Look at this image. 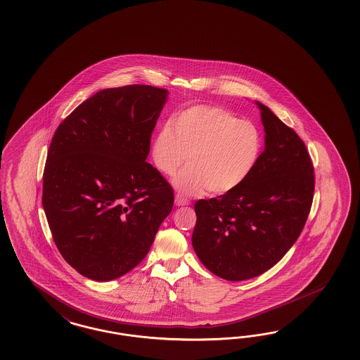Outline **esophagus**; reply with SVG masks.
I'll return each mask as SVG.
<instances>
[{
  "label": "esophagus",
  "instance_id": "obj_1",
  "mask_svg": "<svg viewBox=\"0 0 360 360\" xmlns=\"http://www.w3.org/2000/svg\"><path fill=\"white\" fill-rule=\"evenodd\" d=\"M190 205V200H187L185 196L181 195V194H176L175 195V206H188Z\"/></svg>",
  "mask_w": 360,
  "mask_h": 360
}]
</instances>
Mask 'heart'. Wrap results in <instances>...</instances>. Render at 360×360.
Masks as SVG:
<instances>
[{
  "label": "heart",
  "mask_w": 360,
  "mask_h": 360,
  "mask_svg": "<svg viewBox=\"0 0 360 360\" xmlns=\"http://www.w3.org/2000/svg\"><path fill=\"white\" fill-rule=\"evenodd\" d=\"M262 152V133L253 122L212 105L181 110L152 142L153 164L162 174L174 175L187 158L188 166L173 181L186 196L235 191L251 176Z\"/></svg>",
  "instance_id": "b5f03b06"
}]
</instances>
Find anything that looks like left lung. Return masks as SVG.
Instances as JSON below:
<instances>
[{"label":"left lung","mask_w":360,"mask_h":360,"mask_svg":"<svg viewBox=\"0 0 360 360\" xmlns=\"http://www.w3.org/2000/svg\"><path fill=\"white\" fill-rule=\"evenodd\" d=\"M260 109L265 148L251 176L232 193L195 203L193 247L210 272L243 281L271 269L304 229L314 195L305 143L271 109Z\"/></svg>","instance_id":"8db88e82"}]
</instances>
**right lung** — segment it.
Segmentation results:
<instances>
[{
  "instance_id": "add662e5",
  "label": "right lung",
  "mask_w": 360,
  "mask_h": 360,
  "mask_svg": "<svg viewBox=\"0 0 360 360\" xmlns=\"http://www.w3.org/2000/svg\"><path fill=\"white\" fill-rule=\"evenodd\" d=\"M167 95L141 84L101 89L55 131L42 205L60 255L87 278L131 271L172 212V186L146 162Z\"/></svg>"
}]
</instances>
